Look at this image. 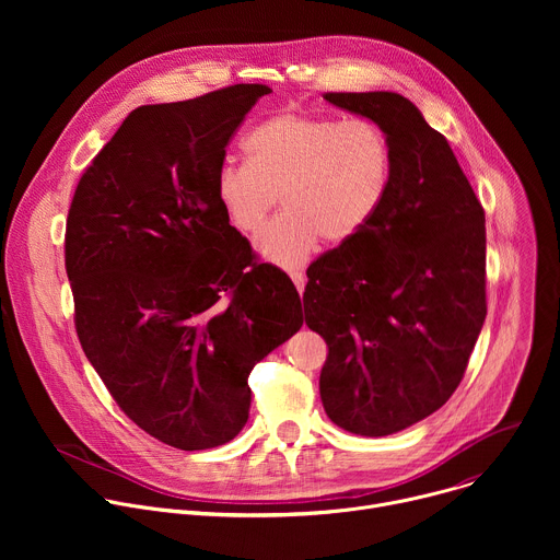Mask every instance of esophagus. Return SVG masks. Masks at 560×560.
Segmentation results:
<instances>
[{
	"label": "esophagus",
	"instance_id": "34e87169",
	"mask_svg": "<svg viewBox=\"0 0 560 560\" xmlns=\"http://www.w3.org/2000/svg\"><path fill=\"white\" fill-rule=\"evenodd\" d=\"M290 279L294 281V285H296V290H299V294H301L303 288H305V275H303L301 270H290Z\"/></svg>",
	"mask_w": 560,
	"mask_h": 560
}]
</instances>
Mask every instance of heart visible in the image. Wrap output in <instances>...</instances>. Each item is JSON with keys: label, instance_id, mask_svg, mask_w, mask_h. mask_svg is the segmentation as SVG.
Masks as SVG:
<instances>
[{"label": "heart", "instance_id": "obj_1", "mask_svg": "<svg viewBox=\"0 0 560 560\" xmlns=\"http://www.w3.org/2000/svg\"><path fill=\"white\" fill-rule=\"evenodd\" d=\"M242 145L246 164L217 171V201L236 230L255 234L281 195L285 208L257 238L259 253L281 268L301 266L322 238L350 242L389 190L392 143L365 117L285 110L257 124Z\"/></svg>", "mask_w": 560, "mask_h": 560}]
</instances>
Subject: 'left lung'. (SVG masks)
Listing matches in <instances>:
<instances>
[{
  "label": "left lung",
  "mask_w": 560,
  "mask_h": 560,
  "mask_svg": "<svg viewBox=\"0 0 560 560\" xmlns=\"http://www.w3.org/2000/svg\"><path fill=\"white\" fill-rule=\"evenodd\" d=\"M324 100L376 121L394 164L374 219L307 268L305 324L328 343L318 392L330 421L387 436L436 412L465 374L488 314L486 212L410 100Z\"/></svg>",
  "instance_id": "left-lung-1"
}]
</instances>
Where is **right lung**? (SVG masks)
<instances>
[{"mask_svg":"<svg viewBox=\"0 0 560 560\" xmlns=\"http://www.w3.org/2000/svg\"><path fill=\"white\" fill-rule=\"evenodd\" d=\"M268 93L135 108L68 210L79 343L124 415L186 452L244 430L253 368L303 326L294 283L255 261L214 192L228 141Z\"/></svg>","mask_w":560,"mask_h":560,"instance_id":"1","label":"right lung"}]
</instances>
